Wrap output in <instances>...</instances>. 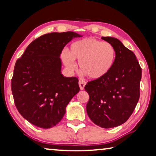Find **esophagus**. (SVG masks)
<instances>
[{"label":"esophagus","mask_w":156,"mask_h":156,"mask_svg":"<svg viewBox=\"0 0 156 156\" xmlns=\"http://www.w3.org/2000/svg\"><path fill=\"white\" fill-rule=\"evenodd\" d=\"M85 85V82L84 80H79V87H80V89L81 90H84Z\"/></svg>","instance_id":"34e87169"}]
</instances>
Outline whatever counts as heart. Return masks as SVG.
Instances as JSON below:
<instances>
[{
	"instance_id": "heart-1",
	"label": "heart",
	"mask_w": 156,
	"mask_h": 156,
	"mask_svg": "<svg viewBox=\"0 0 156 156\" xmlns=\"http://www.w3.org/2000/svg\"><path fill=\"white\" fill-rule=\"evenodd\" d=\"M117 53L110 43L93 37H87L74 41L69 51L64 50L61 59L69 71L76 69V60L83 73L92 79H100L106 76L115 63Z\"/></svg>"
}]
</instances>
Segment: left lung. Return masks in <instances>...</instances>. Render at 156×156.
I'll return each mask as SVG.
<instances>
[{"mask_svg": "<svg viewBox=\"0 0 156 156\" xmlns=\"http://www.w3.org/2000/svg\"><path fill=\"white\" fill-rule=\"evenodd\" d=\"M116 50L112 69L104 78L87 83V114L94 124L109 129L124 124L133 113L140 97L141 69L133 51L118 39L102 37Z\"/></svg>", "mask_w": 156, "mask_h": 156, "instance_id": "obj_1", "label": "left lung"}]
</instances>
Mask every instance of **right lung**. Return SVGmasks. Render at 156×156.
I'll list each match as a JSON object with an SVG mask.
<instances>
[{
  "label": "right lung",
  "instance_id": "obj_1",
  "mask_svg": "<svg viewBox=\"0 0 156 156\" xmlns=\"http://www.w3.org/2000/svg\"><path fill=\"white\" fill-rule=\"evenodd\" d=\"M80 37L73 32L44 34L30 43L15 63L11 81L15 106L34 126L42 129L56 126L80 90L77 78L61 73L59 57L69 41Z\"/></svg>",
  "mask_w": 156,
  "mask_h": 156
}]
</instances>
